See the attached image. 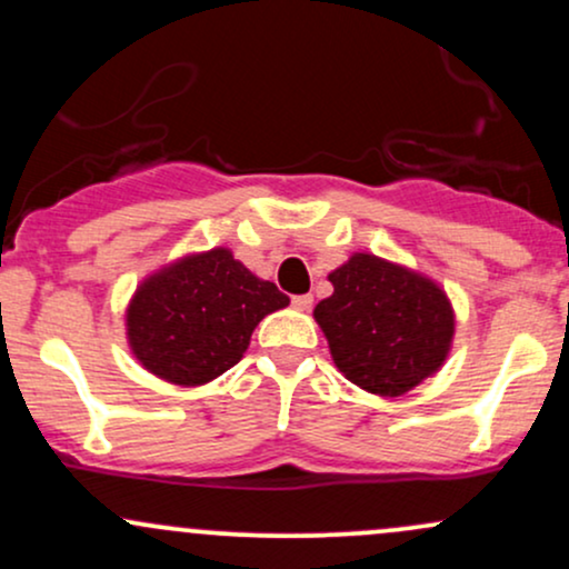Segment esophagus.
<instances>
[{"instance_id": "obj_1", "label": "esophagus", "mask_w": 569, "mask_h": 569, "mask_svg": "<svg viewBox=\"0 0 569 569\" xmlns=\"http://www.w3.org/2000/svg\"><path fill=\"white\" fill-rule=\"evenodd\" d=\"M291 305L297 307V310H310L312 297L310 293H297V297H291Z\"/></svg>"}]
</instances>
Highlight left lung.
I'll list each match as a JSON object with an SVG mask.
<instances>
[{"label": "left lung", "instance_id": "8db88e82", "mask_svg": "<svg viewBox=\"0 0 569 569\" xmlns=\"http://www.w3.org/2000/svg\"><path fill=\"white\" fill-rule=\"evenodd\" d=\"M335 293L316 307L337 369L377 396H403L441 367L455 316L433 280L371 253L329 276Z\"/></svg>", "mask_w": 569, "mask_h": 569}]
</instances>
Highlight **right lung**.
<instances>
[{"mask_svg": "<svg viewBox=\"0 0 569 569\" xmlns=\"http://www.w3.org/2000/svg\"><path fill=\"white\" fill-rule=\"evenodd\" d=\"M286 305L276 283L213 248L143 280L128 307V339L152 375L202 385L234 367L257 323Z\"/></svg>", "mask_w": 569, "mask_h": 569, "instance_id": "add662e5", "label": "right lung"}]
</instances>
